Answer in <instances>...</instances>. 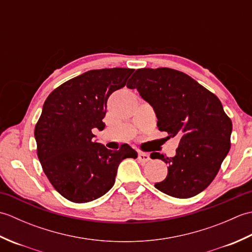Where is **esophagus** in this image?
<instances>
[{"label":"esophagus","instance_id":"34e87169","mask_svg":"<svg viewBox=\"0 0 252 252\" xmlns=\"http://www.w3.org/2000/svg\"><path fill=\"white\" fill-rule=\"evenodd\" d=\"M138 161L142 162V163H145L148 162L149 160H151V157H149V155L146 153H138Z\"/></svg>","mask_w":252,"mask_h":252}]
</instances>
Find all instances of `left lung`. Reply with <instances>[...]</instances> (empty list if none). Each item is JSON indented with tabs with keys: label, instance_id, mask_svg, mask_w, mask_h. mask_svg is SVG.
<instances>
[{
	"label": "left lung",
	"instance_id": "left-lung-1",
	"mask_svg": "<svg viewBox=\"0 0 252 252\" xmlns=\"http://www.w3.org/2000/svg\"><path fill=\"white\" fill-rule=\"evenodd\" d=\"M151 105L157 126L180 137L168 175L155 187L169 196L189 198L210 185L231 148L233 125L217 96L194 79L170 68L137 69L127 82ZM154 159V158H153Z\"/></svg>",
	"mask_w": 252,
	"mask_h": 252
}]
</instances>
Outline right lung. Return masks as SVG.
Segmentation results:
<instances>
[{
    "label": "right lung",
    "mask_w": 252,
    "mask_h": 252,
    "mask_svg": "<svg viewBox=\"0 0 252 252\" xmlns=\"http://www.w3.org/2000/svg\"><path fill=\"white\" fill-rule=\"evenodd\" d=\"M134 69L105 68L68 80L47 96L34 137L37 158L54 189L72 202H89L115 184L126 158H137L127 144L110 151L93 142L94 129L103 131L107 99L123 88Z\"/></svg>",
    "instance_id": "1"
}]
</instances>
